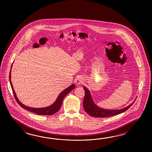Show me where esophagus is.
Here are the masks:
<instances>
[{
    "mask_svg": "<svg viewBox=\"0 0 152 152\" xmlns=\"http://www.w3.org/2000/svg\"><path fill=\"white\" fill-rule=\"evenodd\" d=\"M84 79L81 77H78L75 79V83L77 85H80L84 83Z\"/></svg>",
    "mask_w": 152,
    "mask_h": 152,
    "instance_id": "34e87169",
    "label": "esophagus"
}]
</instances>
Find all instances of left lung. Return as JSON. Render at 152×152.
Returning <instances> with one entry per match:
<instances>
[{"label": "left lung", "instance_id": "1", "mask_svg": "<svg viewBox=\"0 0 152 152\" xmlns=\"http://www.w3.org/2000/svg\"><path fill=\"white\" fill-rule=\"evenodd\" d=\"M85 92L84 102H83V107L85 112L88 113L91 116L94 117H107L112 116L114 115H118L128 110L130 107L135 102L136 99L134 100L132 103L130 104L128 107H126L121 109L118 110H107L102 109L101 107H98L96 104L94 103V100L92 98L90 91L87 89L85 86L83 87Z\"/></svg>", "mask_w": 152, "mask_h": 152}]
</instances>
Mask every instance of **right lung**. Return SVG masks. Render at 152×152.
Wrapping results in <instances>:
<instances>
[{
  "label": "right lung",
  "instance_id": "right-lung-1",
  "mask_svg": "<svg viewBox=\"0 0 152 152\" xmlns=\"http://www.w3.org/2000/svg\"><path fill=\"white\" fill-rule=\"evenodd\" d=\"M12 65H11V68H12ZM11 69L10 70V75H9L10 85H11V86L12 90L13 91L14 96H15V98L17 102L19 104V105L20 107L24 108V109H26L28 111L34 113H36L37 115H52L56 113V112H58L61 107L62 103V100H63V99L64 98V97L69 92H70L72 90H73L75 88V84H72L69 87H67V88H66L63 91H62L59 94L58 97L56 98V99L54 102V103L52 104V105H50L49 107H42V108L31 107H27V106L23 104L21 102H20V100L17 97L16 94L15 93V90L13 89V86H12V84L11 81Z\"/></svg>",
  "mask_w": 152,
  "mask_h": 152
}]
</instances>
